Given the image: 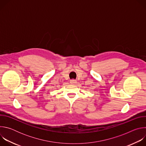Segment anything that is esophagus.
Masks as SVG:
<instances>
[{
  "instance_id": "esophagus-1",
  "label": "esophagus",
  "mask_w": 146,
  "mask_h": 146,
  "mask_svg": "<svg viewBox=\"0 0 146 146\" xmlns=\"http://www.w3.org/2000/svg\"><path fill=\"white\" fill-rule=\"evenodd\" d=\"M70 84H75L76 83H77V81H76V80L72 79V80H70Z\"/></svg>"
}]
</instances>
